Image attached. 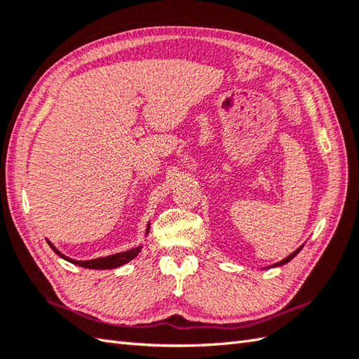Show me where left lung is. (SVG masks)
Here are the masks:
<instances>
[{"label": "left lung", "mask_w": 359, "mask_h": 359, "mask_svg": "<svg viewBox=\"0 0 359 359\" xmlns=\"http://www.w3.org/2000/svg\"><path fill=\"white\" fill-rule=\"evenodd\" d=\"M302 248H304V245H300V248H299V249H297V250H294V252H292V254H291V255H287V257H286V258H285V259H282V262H278V263H276V264H273V268H277V266H282V264H286V263H287V262H291V259H292V258H294V257H296V255H297V254H299V252H300V250H302Z\"/></svg>", "instance_id": "1"}]
</instances>
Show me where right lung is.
<instances>
[{
    "mask_svg": "<svg viewBox=\"0 0 359 359\" xmlns=\"http://www.w3.org/2000/svg\"><path fill=\"white\" fill-rule=\"evenodd\" d=\"M147 233H149V224H147V229H146V235ZM46 243L49 244V248H51L60 258L67 259V262L73 263L76 266H81V268H87V269H115V268H119V266L129 263L130 259L135 258L140 254V252H142V245H138V248H133V249L126 250V252H119V254H115V255L95 258V259H87V262H77V259L68 258L63 254H60V252L51 244V241L46 240Z\"/></svg>",
    "mask_w": 359,
    "mask_h": 359,
    "instance_id": "obj_1",
    "label": "right lung"
}]
</instances>
